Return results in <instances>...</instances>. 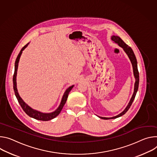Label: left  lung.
<instances>
[{
    "label": "left lung",
    "instance_id": "1",
    "mask_svg": "<svg viewBox=\"0 0 157 157\" xmlns=\"http://www.w3.org/2000/svg\"><path fill=\"white\" fill-rule=\"evenodd\" d=\"M112 40L115 42V43L118 44L119 46H120L121 47H122L124 48V50H125V52H126V54L128 55L132 66H133V74H134V76L135 78V88H134V92L133 94L132 95V97L128 103V105H127V107H126V109L121 112V113H120L119 115L113 117H111V118H106V117H99L101 119H105V120H108V119H113V118H116L118 117H120L121 116H122L123 115H124L128 110V109L130 108L134 100V98L135 97V95L136 94L138 89V85H139V72L138 71V67H137V61H136V57L134 54V52L133 51V50L132 49V48L130 47H129L128 45H127L122 40H121L119 37L118 36H112Z\"/></svg>",
    "mask_w": 157,
    "mask_h": 157
}]
</instances>
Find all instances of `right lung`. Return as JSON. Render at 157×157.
Here are the masks:
<instances>
[{
  "instance_id": "right-lung-1",
  "label": "right lung",
  "mask_w": 157,
  "mask_h": 157,
  "mask_svg": "<svg viewBox=\"0 0 157 157\" xmlns=\"http://www.w3.org/2000/svg\"><path fill=\"white\" fill-rule=\"evenodd\" d=\"M29 43L27 44L25 46L23 47V48L21 49V50L20 51L19 54L17 56L15 62V71H14V74L13 75V90L15 92V95L17 97V100H18L19 104L21 105L22 109H23V110L26 113V114H27L29 117H32L35 119H37L39 120H42V121H48L50 120H52L55 117H56L61 112L63 107L64 106L65 103L67 101V99L68 98V94L72 90V89L73 88L74 85H72L71 86H70L69 88H68L65 92L64 93V95L62 97V101L60 106L59 107V108L54 112L52 113H41L40 112H38L37 110H35L33 109H32V108H30L29 106H28L27 104L22 100V99L21 98V97L19 95L18 92H17V85H16V76H17V68H18V64H19V59L21 57V56L22 53V51L25 49V48H26V47L28 45Z\"/></svg>"
}]
</instances>
